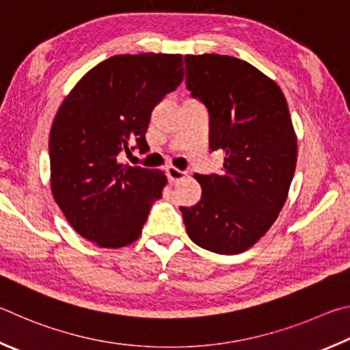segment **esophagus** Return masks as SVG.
<instances>
[{"mask_svg": "<svg viewBox=\"0 0 350 350\" xmlns=\"http://www.w3.org/2000/svg\"><path fill=\"white\" fill-rule=\"evenodd\" d=\"M165 174H167V180L170 185H176V183H180V181L187 178L186 172L176 169V167H174V165H169V167L165 169Z\"/></svg>", "mask_w": 350, "mask_h": 350, "instance_id": "1", "label": "esophagus"}]
</instances>
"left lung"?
I'll use <instances>...</instances> for the list:
<instances>
[{"label":"left lung","instance_id":"8db88e82","mask_svg":"<svg viewBox=\"0 0 350 350\" xmlns=\"http://www.w3.org/2000/svg\"><path fill=\"white\" fill-rule=\"evenodd\" d=\"M186 85L209 110L212 150L221 175L193 176L203 195L180 207L187 235L221 255L241 254L275 223L295 174L297 137L277 83L228 55H186Z\"/></svg>","mask_w":350,"mask_h":350}]
</instances>
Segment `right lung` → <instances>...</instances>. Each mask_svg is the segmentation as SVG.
<instances>
[{
    "instance_id": "right-lung-1",
    "label": "right lung",
    "mask_w": 350,
    "mask_h": 350,
    "mask_svg": "<svg viewBox=\"0 0 350 350\" xmlns=\"http://www.w3.org/2000/svg\"><path fill=\"white\" fill-rule=\"evenodd\" d=\"M183 78L181 55H115L85 73L61 104L49 137L51 186L85 240L113 249L138 240L167 178L118 157L149 149L152 110Z\"/></svg>"
}]
</instances>
